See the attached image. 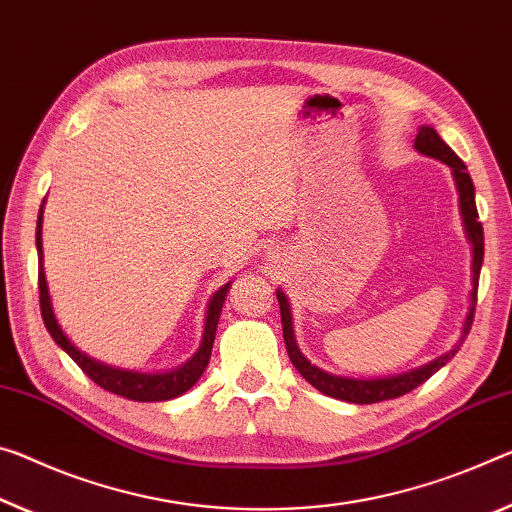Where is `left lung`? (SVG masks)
<instances>
[{"label": "left lung", "instance_id": "left-lung-1", "mask_svg": "<svg viewBox=\"0 0 512 512\" xmlns=\"http://www.w3.org/2000/svg\"><path fill=\"white\" fill-rule=\"evenodd\" d=\"M415 148L426 154V157L440 159L446 166L453 170V177H456V186L460 193V212H462V221H465V230L467 237L472 241L474 248V289H472V307H469L467 321H465V330H462V339L460 344L465 342V337L469 335L474 323V310H476V291H478V275H481V264H483V225L478 221V212H476V200H474V182L467 173L465 161H462L456 152H453L449 145H446L440 134L435 132L433 127H419L417 139H415ZM278 303H280V316H282V335H285V344H287V353L289 360L294 362V367L298 369L300 376H303L307 383L312 387L319 389V392L332 396V399L339 401H348V403H378V401H387V399H396V396L408 394L410 389L419 387L421 383H426L428 378L433 376L437 369H442L446 362H449L453 355L458 353L460 344L453 348L451 353L442 355L433 362H428L426 367L415 369L410 373H403V376H392V378H378V380H358V378H342V376H332V373L321 371L319 367L310 364V360L305 358L303 353L298 351L296 339H294V328H291V314H289V303L287 296L278 291Z\"/></svg>", "mask_w": 512, "mask_h": 512}]
</instances>
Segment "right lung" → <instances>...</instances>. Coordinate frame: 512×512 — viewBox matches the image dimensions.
I'll return each mask as SVG.
<instances>
[{"instance_id":"add662e5","label":"right lung","mask_w":512,"mask_h":512,"mask_svg":"<svg viewBox=\"0 0 512 512\" xmlns=\"http://www.w3.org/2000/svg\"><path fill=\"white\" fill-rule=\"evenodd\" d=\"M40 227H43V207H40L38 214V225H36V248H38V294H40V314H43L45 328L50 332L52 339L59 344L63 351H66L72 360L79 364V369L86 373L88 378L93 380L95 385L107 389L111 394L123 396L129 401H168L175 399V396L184 394L186 389H191L198 383L202 371L207 369L209 358H212V346L216 337V326L218 316L223 310V300L227 296L225 285L218 289L212 303H209L207 310V321H205V335H202V344L198 353L184 364V367L168 371V373H136V371H125L109 367V364H102L93 358H88L86 353H81L79 348L70 342V339L63 335L59 323H56V316L52 312L50 294H47V282H45V271H43V239H40Z\"/></svg>"}]
</instances>
